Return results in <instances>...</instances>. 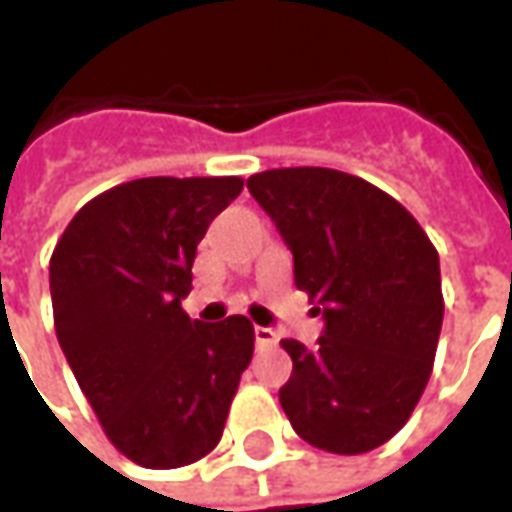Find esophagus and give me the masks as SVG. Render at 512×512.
Wrapping results in <instances>:
<instances>
[{"instance_id": "34e87169", "label": "esophagus", "mask_w": 512, "mask_h": 512, "mask_svg": "<svg viewBox=\"0 0 512 512\" xmlns=\"http://www.w3.org/2000/svg\"><path fill=\"white\" fill-rule=\"evenodd\" d=\"M255 343L257 348H271V345H277V332L268 326H255Z\"/></svg>"}]
</instances>
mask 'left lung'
Instances as JSON below:
<instances>
[{"label":"left lung","instance_id":"8db88e82","mask_svg":"<svg viewBox=\"0 0 512 512\" xmlns=\"http://www.w3.org/2000/svg\"><path fill=\"white\" fill-rule=\"evenodd\" d=\"M246 189L326 321L312 348L282 340L293 373L279 403L318 450H376L428 386L444 318L439 252L395 197L340 169H266Z\"/></svg>","mask_w":512,"mask_h":512}]
</instances>
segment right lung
Wrapping results in <instances>:
<instances>
[{
  "instance_id": "add662e5",
  "label": "right lung",
  "mask_w": 512,
  "mask_h": 512,
  "mask_svg": "<svg viewBox=\"0 0 512 512\" xmlns=\"http://www.w3.org/2000/svg\"><path fill=\"white\" fill-rule=\"evenodd\" d=\"M244 180L139 178L76 213L49 263L57 340L101 428L145 469L219 444L252 351L244 315L191 321L180 301L208 224Z\"/></svg>"
}]
</instances>
